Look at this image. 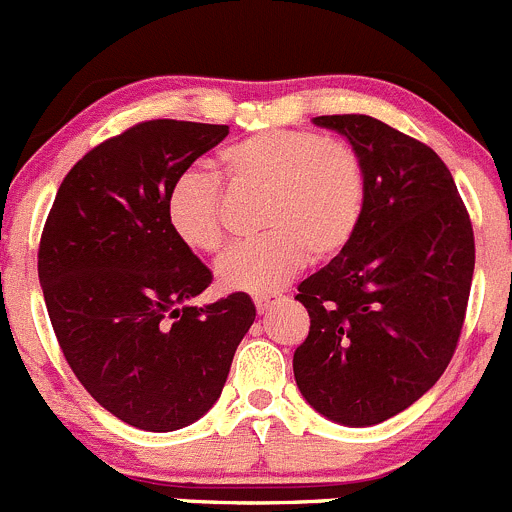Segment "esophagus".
I'll use <instances>...</instances> for the list:
<instances>
[{
  "instance_id": "1",
  "label": "esophagus",
  "mask_w": 512,
  "mask_h": 512,
  "mask_svg": "<svg viewBox=\"0 0 512 512\" xmlns=\"http://www.w3.org/2000/svg\"><path fill=\"white\" fill-rule=\"evenodd\" d=\"M276 301H281V298H278V296H256V308H258V313H266L268 308H271Z\"/></svg>"
}]
</instances>
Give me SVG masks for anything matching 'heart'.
<instances>
[{
    "label": "heart",
    "mask_w": 512,
    "mask_h": 512,
    "mask_svg": "<svg viewBox=\"0 0 512 512\" xmlns=\"http://www.w3.org/2000/svg\"><path fill=\"white\" fill-rule=\"evenodd\" d=\"M221 174L234 186L263 189L258 239L236 244L216 263L229 291L266 296L296 276L308 256L341 254L366 211V169L348 141L316 131H261L226 146ZM166 224L191 251L211 254L224 241L219 181L186 169L166 189Z\"/></svg>",
    "instance_id": "obj_1"
}]
</instances>
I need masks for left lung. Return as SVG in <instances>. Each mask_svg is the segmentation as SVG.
I'll return each instance as SVG.
<instances>
[{
	"instance_id": "1",
	"label": "left lung",
	"mask_w": 512,
	"mask_h": 512,
	"mask_svg": "<svg viewBox=\"0 0 512 512\" xmlns=\"http://www.w3.org/2000/svg\"><path fill=\"white\" fill-rule=\"evenodd\" d=\"M313 124L358 151L366 211L351 244L298 286L311 328L293 376L328 421L376 426L430 391L453 358L473 283V226L430 146L366 114Z\"/></svg>"
}]
</instances>
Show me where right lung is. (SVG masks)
<instances>
[{"label": "right lung", "mask_w": 512, "mask_h": 512, "mask_svg": "<svg viewBox=\"0 0 512 512\" xmlns=\"http://www.w3.org/2000/svg\"><path fill=\"white\" fill-rule=\"evenodd\" d=\"M229 126L154 119L64 176L39 241V283L64 358L101 408L169 433L199 421L256 318L249 293L191 306L211 271L166 224L171 181Z\"/></svg>", "instance_id": "add662e5"}]
</instances>
